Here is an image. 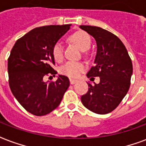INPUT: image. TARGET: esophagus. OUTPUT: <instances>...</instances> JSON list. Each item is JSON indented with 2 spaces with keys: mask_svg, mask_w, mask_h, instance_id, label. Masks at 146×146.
<instances>
[{
  "mask_svg": "<svg viewBox=\"0 0 146 146\" xmlns=\"http://www.w3.org/2000/svg\"><path fill=\"white\" fill-rule=\"evenodd\" d=\"M77 82V80H73V79H70V84H74V83H76Z\"/></svg>",
  "mask_w": 146,
  "mask_h": 146,
  "instance_id": "34e87169",
  "label": "esophagus"
}]
</instances>
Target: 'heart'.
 Listing matches in <instances>:
<instances>
[{"instance_id": "b5f03b06", "label": "heart", "mask_w": 146, "mask_h": 146, "mask_svg": "<svg viewBox=\"0 0 146 146\" xmlns=\"http://www.w3.org/2000/svg\"><path fill=\"white\" fill-rule=\"evenodd\" d=\"M70 40L73 41L81 50L86 51L90 48L91 39L87 33L84 31H78L73 33L70 36ZM52 54L54 60L56 61H61L63 59V46L61 42L58 41L54 43L52 48ZM85 70V65L80 62H73L69 61L66 63L60 68L61 74L65 75L70 78H76L80 75Z\"/></svg>"}]
</instances>
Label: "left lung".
Instances as JSON below:
<instances>
[{"mask_svg": "<svg viewBox=\"0 0 146 146\" xmlns=\"http://www.w3.org/2000/svg\"><path fill=\"white\" fill-rule=\"evenodd\" d=\"M93 36L97 51L94 66L87 77L99 76L100 83L91 85L81 96L83 106L97 114H107L119 105L129 91L132 74V63L124 44L110 31L94 26H80Z\"/></svg>", "mask_w": 146, "mask_h": 146, "instance_id": "obj_1", "label": "left lung"}]
</instances>
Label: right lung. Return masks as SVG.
I'll return each mask as SVG.
<instances>
[{"label":"right lung","mask_w":146,"mask_h":146,"mask_svg":"<svg viewBox=\"0 0 146 146\" xmlns=\"http://www.w3.org/2000/svg\"><path fill=\"white\" fill-rule=\"evenodd\" d=\"M71 24L50 25L33 29L16 41L7 63L11 90L25 110L40 116L57 107L70 86L67 76L59 75L55 82H44L43 76L56 71L52 54L54 43Z\"/></svg>","instance_id":"right-lung-1"}]
</instances>
